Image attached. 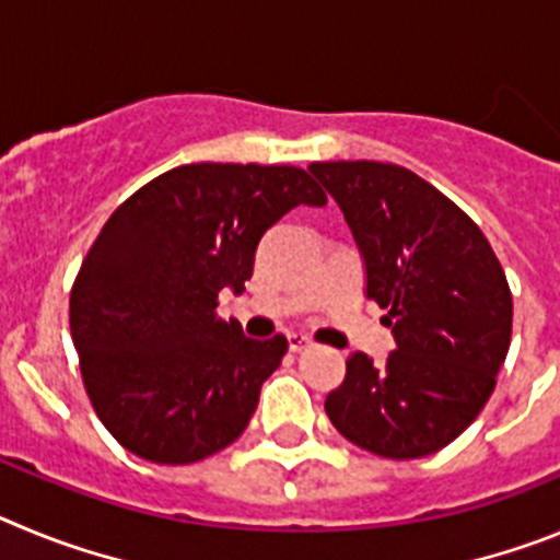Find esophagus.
<instances>
[{
  "mask_svg": "<svg viewBox=\"0 0 560 560\" xmlns=\"http://www.w3.org/2000/svg\"><path fill=\"white\" fill-rule=\"evenodd\" d=\"M311 345H314V341H311V336H305V334H289V348L294 350V353H300V350L311 348Z\"/></svg>",
  "mask_w": 560,
  "mask_h": 560,
  "instance_id": "esophagus-1",
  "label": "esophagus"
}]
</instances>
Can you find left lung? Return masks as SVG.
Segmentation results:
<instances>
[{"label": "left lung", "instance_id": "1", "mask_svg": "<svg viewBox=\"0 0 560 560\" xmlns=\"http://www.w3.org/2000/svg\"><path fill=\"white\" fill-rule=\"evenodd\" d=\"M345 212L368 271V296L387 308L398 348L368 353L325 398L330 423L364 452L415 459L471 427L511 348L513 296L499 257L452 199L389 162H314Z\"/></svg>", "mask_w": 560, "mask_h": 560}]
</instances>
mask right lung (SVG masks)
Here are the masks:
<instances>
[{"label": "right lung", "mask_w": 560, "mask_h": 560, "mask_svg": "<svg viewBox=\"0 0 560 560\" xmlns=\"http://www.w3.org/2000/svg\"><path fill=\"white\" fill-rule=\"evenodd\" d=\"M325 201L303 167L199 162L112 212L69 294V330L89 400L122 448L187 465L244 434L289 341L224 323L219 291H244L285 212Z\"/></svg>", "instance_id": "right-lung-1"}]
</instances>
